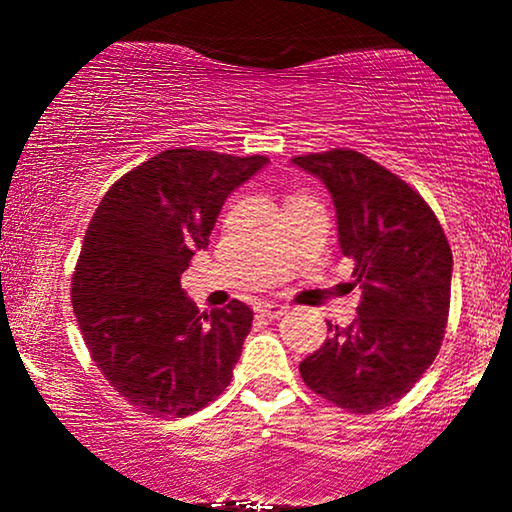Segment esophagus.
I'll return each instance as SVG.
<instances>
[{
    "instance_id": "1",
    "label": "esophagus",
    "mask_w": 512,
    "mask_h": 512,
    "mask_svg": "<svg viewBox=\"0 0 512 512\" xmlns=\"http://www.w3.org/2000/svg\"><path fill=\"white\" fill-rule=\"evenodd\" d=\"M256 312L261 314V317H268V319H277L286 314V307L284 305H277V303H263L256 307Z\"/></svg>"
}]
</instances>
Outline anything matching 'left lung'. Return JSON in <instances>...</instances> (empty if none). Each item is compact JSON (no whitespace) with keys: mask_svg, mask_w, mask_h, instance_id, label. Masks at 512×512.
Wrapping results in <instances>:
<instances>
[{"mask_svg":"<svg viewBox=\"0 0 512 512\" xmlns=\"http://www.w3.org/2000/svg\"><path fill=\"white\" fill-rule=\"evenodd\" d=\"M331 191L342 254L361 284L356 319L300 361L314 394L356 415L396 403L426 373L450 314L452 249L426 200L352 149L296 156Z\"/></svg>","mask_w":512,"mask_h":512,"instance_id":"8db88e82","label":"left lung"}]
</instances>
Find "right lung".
Wrapping results in <instances>:
<instances>
[{"mask_svg": "<svg viewBox=\"0 0 512 512\" xmlns=\"http://www.w3.org/2000/svg\"><path fill=\"white\" fill-rule=\"evenodd\" d=\"M265 156L170 149L123 174L97 205L72 277L90 359L130 405L153 417L193 415L223 394L254 312H214L181 289L209 244L223 202Z\"/></svg>", "mask_w": 512, "mask_h": 512, "instance_id": "obj_1", "label": "right lung"}]
</instances>
